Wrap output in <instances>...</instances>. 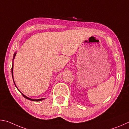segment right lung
Segmentation results:
<instances>
[{"instance_id": "right-lung-1", "label": "right lung", "mask_w": 129, "mask_h": 129, "mask_svg": "<svg viewBox=\"0 0 129 129\" xmlns=\"http://www.w3.org/2000/svg\"><path fill=\"white\" fill-rule=\"evenodd\" d=\"M15 55H16V53L14 54V55H13V60L14 59ZM12 78H13V82H14V84H15V86H16V84H15V82H14V80H13V65H12ZM16 88H17V87H16ZM21 93L22 94V95L23 96L24 98H25L26 99H28V100H31V101H42V100H44V99H30V98H28V97L26 96H25L24 94H22V93Z\"/></svg>"}]
</instances>
